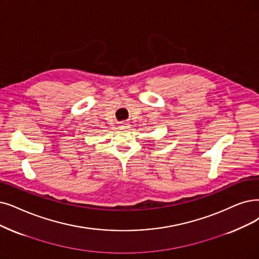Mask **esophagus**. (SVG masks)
I'll return each mask as SVG.
<instances>
[{
  "instance_id": "1",
  "label": "esophagus",
  "mask_w": 259,
  "mask_h": 259,
  "mask_svg": "<svg viewBox=\"0 0 259 259\" xmlns=\"http://www.w3.org/2000/svg\"><path fill=\"white\" fill-rule=\"evenodd\" d=\"M119 127H120V128H125V127H127V124H126L125 122H121V123L119 124Z\"/></svg>"
}]
</instances>
